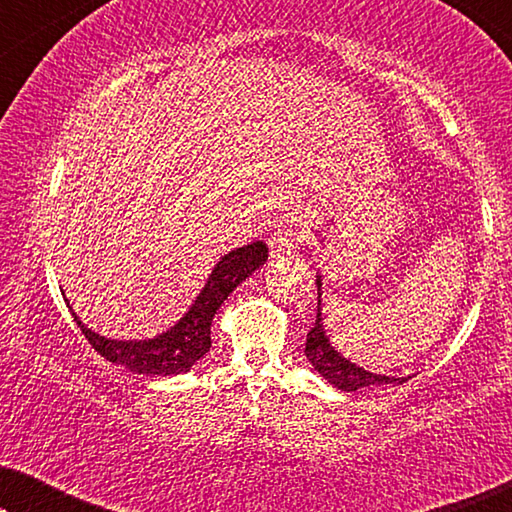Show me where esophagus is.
<instances>
[{
    "instance_id": "34e87169",
    "label": "esophagus",
    "mask_w": 512,
    "mask_h": 512,
    "mask_svg": "<svg viewBox=\"0 0 512 512\" xmlns=\"http://www.w3.org/2000/svg\"><path fill=\"white\" fill-rule=\"evenodd\" d=\"M268 244H270L272 256H279V254H291V251L296 249L298 237H296V233H293V230H289V228H282V230H277L275 235H270Z\"/></svg>"
}]
</instances>
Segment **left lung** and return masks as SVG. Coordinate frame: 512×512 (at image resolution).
<instances>
[{
	"instance_id": "left-lung-1",
	"label": "left lung",
	"mask_w": 512,
	"mask_h": 512,
	"mask_svg": "<svg viewBox=\"0 0 512 512\" xmlns=\"http://www.w3.org/2000/svg\"><path fill=\"white\" fill-rule=\"evenodd\" d=\"M317 291H319L317 321H314L312 331L307 333L305 356L314 366V370H317L328 384H333V387L340 391H359L366 387H391V384L396 387V384H403L410 380V375L396 377V375L370 373V370L356 366V363L345 359V356L331 345V340H328V335L324 331V319H321V275H317Z\"/></svg>"
}]
</instances>
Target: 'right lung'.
Returning <instances> with one entry per match:
<instances>
[{
  "instance_id": "add662e5",
  "label": "right lung",
  "mask_w": 512,
  "mask_h": 512,
  "mask_svg": "<svg viewBox=\"0 0 512 512\" xmlns=\"http://www.w3.org/2000/svg\"><path fill=\"white\" fill-rule=\"evenodd\" d=\"M268 261V247L263 242H251L247 247L228 251L221 256V261L212 268V275L207 277L198 298L188 307V312L177 324L167 331L153 335L144 340H116L107 335L95 333L83 321L76 317L72 305V317L81 326L95 352L104 356L111 363L125 366L137 375H181L188 373L202 356L212 347V319L223 300H228L237 286L247 279L251 272H256Z\"/></svg>"
}]
</instances>
